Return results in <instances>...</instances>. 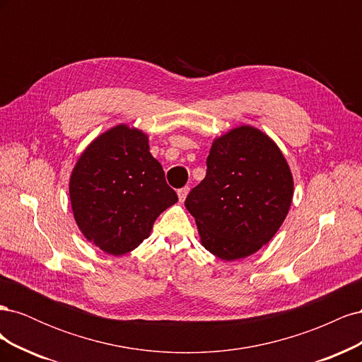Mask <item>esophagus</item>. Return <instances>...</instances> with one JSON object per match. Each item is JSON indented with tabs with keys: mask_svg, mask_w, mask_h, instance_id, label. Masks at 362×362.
Returning <instances> with one entry per match:
<instances>
[{
	"mask_svg": "<svg viewBox=\"0 0 362 362\" xmlns=\"http://www.w3.org/2000/svg\"><path fill=\"white\" fill-rule=\"evenodd\" d=\"M189 192H190V187H189V185H185V187H182V189H180V190H178V198H180V202H184V201H185V198H187Z\"/></svg>",
	"mask_w": 362,
	"mask_h": 362,
	"instance_id": "obj_1",
	"label": "esophagus"
}]
</instances>
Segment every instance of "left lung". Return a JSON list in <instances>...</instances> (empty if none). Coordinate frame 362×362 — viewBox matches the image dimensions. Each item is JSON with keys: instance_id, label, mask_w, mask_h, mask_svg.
Returning a JSON list of instances; mask_svg holds the SVG:
<instances>
[{"instance_id": "left-lung-1", "label": "left lung", "mask_w": 362, "mask_h": 362, "mask_svg": "<svg viewBox=\"0 0 362 362\" xmlns=\"http://www.w3.org/2000/svg\"><path fill=\"white\" fill-rule=\"evenodd\" d=\"M293 177L282 152L254 127H238L214 140L205 178L185 208L202 246L225 261L249 257L267 245L286 218Z\"/></svg>"}]
</instances>
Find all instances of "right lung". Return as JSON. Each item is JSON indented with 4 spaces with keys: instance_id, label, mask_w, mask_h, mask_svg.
<instances>
[{
    "instance_id": "add662e5",
    "label": "right lung",
    "mask_w": 362,
    "mask_h": 362,
    "mask_svg": "<svg viewBox=\"0 0 362 362\" xmlns=\"http://www.w3.org/2000/svg\"><path fill=\"white\" fill-rule=\"evenodd\" d=\"M69 196L83 235L110 255H124L148 238L156 218L178 201L148 136L117 125L95 139L71 175Z\"/></svg>"
}]
</instances>
